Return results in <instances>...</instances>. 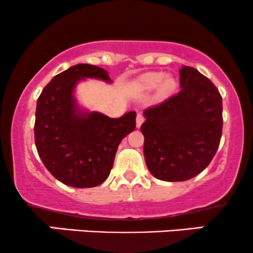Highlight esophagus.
<instances>
[{"mask_svg": "<svg viewBox=\"0 0 253 253\" xmlns=\"http://www.w3.org/2000/svg\"><path fill=\"white\" fill-rule=\"evenodd\" d=\"M143 122H144V116H143V114L139 113L137 115V119H135V125H137L138 128L141 126V124H143Z\"/></svg>", "mask_w": 253, "mask_h": 253, "instance_id": "34e87169", "label": "esophagus"}]
</instances>
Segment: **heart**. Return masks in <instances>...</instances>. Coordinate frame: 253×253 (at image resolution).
<instances>
[{
    "label": "heart",
    "instance_id": "b5f03b06",
    "mask_svg": "<svg viewBox=\"0 0 253 253\" xmlns=\"http://www.w3.org/2000/svg\"><path fill=\"white\" fill-rule=\"evenodd\" d=\"M141 87L145 90H154L158 88V97L160 98H166L175 90V82L171 78H166L165 73L161 72H150V73L144 74L140 78Z\"/></svg>",
    "mask_w": 253,
    "mask_h": 253
}]
</instances>
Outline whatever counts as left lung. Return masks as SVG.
Instances as JSON below:
<instances>
[{
  "label": "left lung",
  "mask_w": 253,
  "mask_h": 253,
  "mask_svg": "<svg viewBox=\"0 0 253 253\" xmlns=\"http://www.w3.org/2000/svg\"><path fill=\"white\" fill-rule=\"evenodd\" d=\"M180 90L144 112V157L150 173L163 181H185L211 162L222 134V97L197 69L182 66Z\"/></svg>",
  "instance_id": "obj_1"
}]
</instances>
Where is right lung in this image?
<instances>
[{"instance_id":"1","label":"right lung","mask_w":253,"mask_h":253,"mask_svg":"<svg viewBox=\"0 0 253 253\" xmlns=\"http://www.w3.org/2000/svg\"><path fill=\"white\" fill-rule=\"evenodd\" d=\"M86 79L112 83L101 67L79 63L55 76L37 101L35 141L44 166L62 184L95 187L109 176L119 144L135 128V112L118 119L78 103L77 85Z\"/></svg>"}]
</instances>
